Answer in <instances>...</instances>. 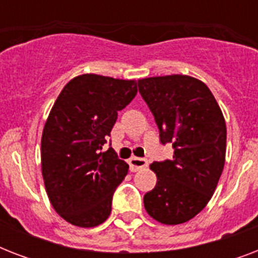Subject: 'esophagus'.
Returning a JSON list of instances; mask_svg holds the SVG:
<instances>
[{
    "mask_svg": "<svg viewBox=\"0 0 258 258\" xmlns=\"http://www.w3.org/2000/svg\"><path fill=\"white\" fill-rule=\"evenodd\" d=\"M147 159L145 158H137V157H133L128 159V165H130V170L131 171H138V170L143 169L147 166Z\"/></svg>",
    "mask_w": 258,
    "mask_h": 258,
    "instance_id": "1",
    "label": "esophagus"
}]
</instances>
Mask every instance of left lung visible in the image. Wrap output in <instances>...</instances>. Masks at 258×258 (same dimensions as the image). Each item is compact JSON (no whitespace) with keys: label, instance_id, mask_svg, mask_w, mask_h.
<instances>
[{"label":"left lung","instance_id":"left-lung-1","mask_svg":"<svg viewBox=\"0 0 258 258\" xmlns=\"http://www.w3.org/2000/svg\"><path fill=\"white\" fill-rule=\"evenodd\" d=\"M138 87L161 143L174 149L172 159L150 166L158 182L145 194V208L162 224H183L208 205L224 170V115L208 86L190 76L142 79Z\"/></svg>","mask_w":258,"mask_h":258}]
</instances>
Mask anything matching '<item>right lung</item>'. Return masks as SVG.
I'll return each instance as SVG.
<instances>
[{
  "label": "right lung",
  "mask_w": 258,
  "mask_h": 258,
  "mask_svg": "<svg viewBox=\"0 0 258 258\" xmlns=\"http://www.w3.org/2000/svg\"><path fill=\"white\" fill-rule=\"evenodd\" d=\"M137 92L135 80L87 74L72 79L52 107L42 131V178L50 204L67 222L93 228L111 214L128 165L111 147L101 149L117 112Z\"/></svg>",
  "instance_id": "1"
}]
</instances>
